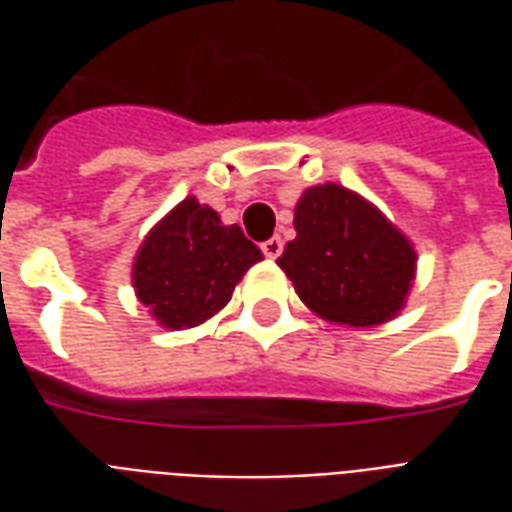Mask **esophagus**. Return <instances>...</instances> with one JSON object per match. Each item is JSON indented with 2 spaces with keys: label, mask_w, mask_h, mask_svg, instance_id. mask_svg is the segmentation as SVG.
Instances as JSON below:
<instances>
[{
  "label": "esophagus",
  "mask_w": 512,
  "mask_h": 512,
  "mask_svg": "<svg viewBox=\"0 0 512 512\" xmlns=\"http://www.w3.org/2000/svg\"><path fill=\"white\" fill-rule=\"evenodd\" d=\"M260 249H263V255L274 260V257L282 255V249H285V241H282L279 235H274V238H268V241H263V244H260Z\"/></svg>",
  "instance_id": "1"
}]
</instances>
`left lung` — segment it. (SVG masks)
<instances>
[{
    "instance_id": "left-lung-1",
    "label": "left lung",
    "mask_w": 512,
    "mask_h": 512,
    "mask_svg": "<svg viewBox=\"0 0 512 512\" xmlns=\"http://www.w3.org/2000/svg\"><path fill=\"white\" fill-rule=\"evenodd\" d=\"M293 227L277 263L315 315L367 329L403 310L417 252L373 202L337 183L310 186Z\"/></svg>"
}]
</instances>
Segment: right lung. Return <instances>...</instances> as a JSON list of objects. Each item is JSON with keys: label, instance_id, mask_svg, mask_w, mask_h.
I'll return each mask as SVG.
<instances>
[{"label": "right lung", "instance_id": "add662e5", "mask_svg": "<svg viewBox=\"0 0 512 512\" xmlns=\"http://www.w3.org/2000/svg\"><path fill=\"white\" fill-rule=\"evenodd\" d=\"M257 260L263 252L238 224L186 197L145 235L131 282L164 329H191L222 310Z\"/></svg>", "mask_w": 512, "mask_h": 512}]
</instances>
